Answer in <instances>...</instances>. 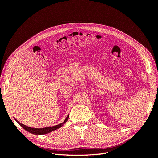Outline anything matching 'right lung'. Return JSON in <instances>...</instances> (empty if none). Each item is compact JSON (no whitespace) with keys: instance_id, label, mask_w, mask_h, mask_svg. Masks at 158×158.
Returning <instances> with one entry per match:
<instances>
[{"instance_id":"add662e5","label":"right lung","mask_w":158,"mask_h":158,"mask_svg":"<svg viewBox=\"0 0 158 158\" xmlns=\"http://www.w3.org/2000/svg\"><path fill=\"white\" fill-rule=\"evenodd\" d=\"M68 119H69V115L66 117V119L63 123H60V124H59V125H55V126H53V127H45V128H31V127H27V126L23 125V124H22L21 123H20L19 121H18L16 118H15V120L18 123L19 125H20L22 128H24L26 131H28L31 134H33V135H45V134L49 133L52 131L56 130V129H58L59 128H60V127L63 126V124H64L66 121H67Z\"/></svg>"}]
</instances>
